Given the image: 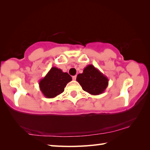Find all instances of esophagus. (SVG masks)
I'll return each instance as SVG.
<instances>
[{
    "label": "esophagus",
    "instance_id": "1",
    "mask_svg": "<svg viewBox=\"0 0 150 150\" xmlns=\"http://www.w3.org/2000/svg\"><path fill=\"white\" fill-rule=\"evenodd\" d=\"M76 78H77V76L76 75H75V76H73L72 77V79H73V80H76Z\"/></svg>",
    "mask_w": 150,
    "mask_h": 150
}]
</instances>
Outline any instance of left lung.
Masks as SVG:
<instances>
[{
  "instance_id": "obj_1",
  "label": "left lung",
  "mask_w": 150,
  "mask_h": 150,
  "mask_svg": "<svg viewBox=\"0 0 150 150\" xmlns=\"http://www.w3.org/2000/svg\"><path fill=\"white\" fill-rule=\"evenodd\" d=\"M83 91L93 95L103 93L108 85V79L93 65H88L76 79Z\"/></svg>"
}]
</instances>
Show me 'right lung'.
Here are the masks:
<instances>
[{
  "instance_id": "obj_1",
  "label": "right lung",
  "mask_w": 150,
  "mask_h": 150,
  "mask_svg": "<svg viewBox=\"0 0 150 150\" xmlns=\"http://www.w3.org/2000/svg\"><path fill=\"white\" fill-rule=\"evenodd\" d=\"M72 78L67 73L53 67L39 82L40 89L45 97L54 98L64 91V88Z\"/></svg>"
}]
</instances>
